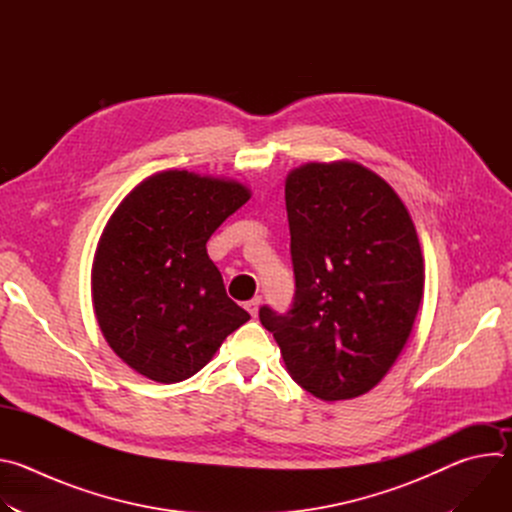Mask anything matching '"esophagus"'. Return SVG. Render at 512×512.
<instances>
[{"label":"esophagus","instance_id":"1","mask_svg":"<svg viewBox=\"0 0 512 512\" xmlns=\"http://www.w3.org/2000/svg\"><path fill=\"white\" fill-rule=\"evenodd\" d=\"M259 306H261V298L257 296V298H253V300H249V302L245 304V310L255 318V316L259 314Z\"/></svg>","mask_w":512,"mask_h":512}]
</instances>
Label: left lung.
Here are the masks:
<instances>
[{
  "mask_svg": "<svg viewBox=\"0 0 512 512\" xmlns=\"http://www.w3.org/2000/svg\"><path fill=\"white\" fill-rule=\"evenodd\" d=\"M294 304L259 310L285 369L322 401L369 393L401 354L421 298L423 255L397 192L356 162H310L285 180Z\"/></svg>",
  "mask_w": 512,
  "mask_h": 512,
  "instance_id": "obj_1",
  "label": "left lung"
}]
</instances>
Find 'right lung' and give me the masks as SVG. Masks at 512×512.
Masks as SVG:
<instances>
[{
    "label": "right lung",
    "mask_w": 512,
    "mask_h": 512,
    "mask_svg": "<svg viewBox=\"0 0 512 512\" xmlns=\"http://www.w3.org/2000/svg\"><path fill=\"white\" fill-rule=\"evenodd\" d=\"M249 198L235 180L168 170L137 184L109 218L93 261V308L113 352L139 375L190 379L249 320L206 253Z\"/></svg>",
    "instance_id": "right-lung-1"
}]
</instances>
